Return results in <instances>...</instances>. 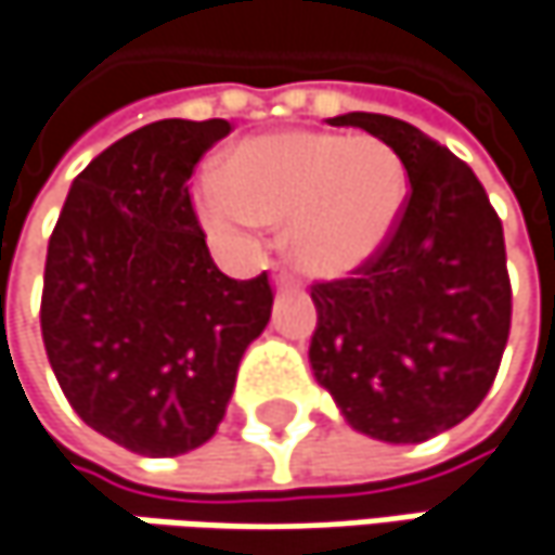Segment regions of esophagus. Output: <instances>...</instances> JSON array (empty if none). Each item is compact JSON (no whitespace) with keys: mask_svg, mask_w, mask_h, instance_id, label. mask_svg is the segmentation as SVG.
I'll return each mask as SVG.
<instances>
[{"mask_svg":"<svg viewBox=\"0 0 555 555\" xmlns=\"http://www.w3.org/2000/svg\"><path fill=\"white\" fill-rule=\"evenodd\" d=\"M271 278H274V287H278V291H284V287H294V284H297V281H294V274H291L284 264H278Z\"/></svg>","mask_w":555,"mask_h":555,"instance_id":"esophagus-1","label":"esophagus"}]
</instances>
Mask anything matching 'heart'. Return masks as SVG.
I'll use <instances>...</instances> for the list:
<instances>
[{"label": "heart", "mask_w": 555, "mask_h": 555, "mask_svg": "<svg viewBox=\"0 0 555 555\" xmlns=\"http://www.w3.org/2000/svg\"><path fill=\"white\" fill-rule=\"evenodd\" d=\"M401 157L370 135L271 132L240 141L205 177L195 205L218 233L291 220V249L302 271L344 274L388 240L404 208Z\"/></svg>", "instance_id": "heart-1"}]
</instances>
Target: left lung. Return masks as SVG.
Masks as SVG:
<instances>
[{
    "mask_svg": "<svg viewBox=\"0 0 555 555\" xmlns=\"http://www.w3.org/2000/svg\"><path fill=\"white\" fill-rule=\"evenodd\" d=\"M404 164L411 192L350 278L312 284L309 363L344 420L382 442H426L470 416L512 325L502 220L474 170L411 122L347 113Z\"/></svg>",
    "mask_w": 555,
    "mask_h": 555,
    "instance_id": "obj_1",
    "label": "left lung"
}]
</instances>
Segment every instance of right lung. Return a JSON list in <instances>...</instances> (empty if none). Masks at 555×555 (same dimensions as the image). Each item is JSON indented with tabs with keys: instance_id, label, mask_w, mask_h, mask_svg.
<instances>
[{
	"instance_id": "right-lung-1",
	"label": "right lung",
	"mask_w": 555,
	"mask_h": 555,
	"mask_svg": "<svg viewBox=\"0 0 555 555\" xmlns=\"http://www.w3.org/2000/svg\"><path fill=\"white\" fill-rule=\"evenodd\" d=\"M227 119H160L98 154L53 227L40 332L91 429L147 457L205 446L268 319V271L233 281L198 227L189 177Z\"/></svg>"
}]
</instances>
